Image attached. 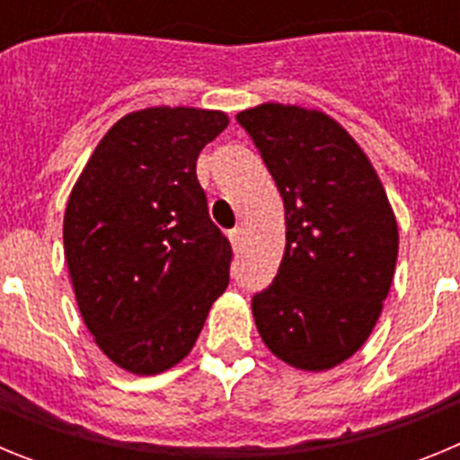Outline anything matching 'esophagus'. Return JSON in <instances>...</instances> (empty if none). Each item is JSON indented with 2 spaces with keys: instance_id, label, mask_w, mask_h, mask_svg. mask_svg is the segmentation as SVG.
<instances>
[{
  "instance_id": "34e87169",
  "label": "esophagus",
  "mask_w": 460,
  "mask_h": 460,
  "mask_svg": "<svg viewBox=\"0 0 460 460\" xmlns=\"http://www.w3.org/2000/svg\"><path fill=\"white\" fill-rule=\"evenodd\" d=\"M227 237H230V242H233V246L234 249H242L243 246V230L242 227H234V230H230V234H227Z\"/></svg>"
}]
</instances>
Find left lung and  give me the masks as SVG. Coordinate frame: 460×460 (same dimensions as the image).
<instances>
[{"label":"left lung","mask_w":460,"mask_h":460,"mask_svg":"<svg viewBox=\"0 0 460 460\" xmlns=\"http://www.w3.org/2000/svg\"><path fill=\"white\" fill-rule=\"evenodd\" d=\"M286 207V253L253 296L265 345L302 371L359 350L380 318L398 255V226L371 161L320 110L262 103L237 115Z\"/></svg>","instance_id":"left-lung-1"}]
</instances>
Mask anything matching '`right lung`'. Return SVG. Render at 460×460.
I'll use <instances>...</instances> for the list:
<instances>
[{
	"label": "right lung",
	"instance_id": "right-lung-1",
	"mask_svg": "<svg viewBox=\"0 0 460 460\" xmlns=\"http://www.w3.org/2000/svg\"><path fill=\"white\" fill-rule=\"evenodd\" d=\"M226 126L218 110H137L105 133L73 186L68 274L93 341L124 371L180 364L226 292L233 249L195 174Z\"/></svg>",
	"mask_w": 460,
	"mask_h": 460
}]
</instances>
